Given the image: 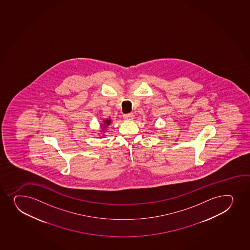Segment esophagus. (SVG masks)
<instances>
[{
  "label": "esophagus",
  "mask_w": 250,
  "mask_h": 250,
  "mask_svg": "<svg viewBox=\"0 0 250 250\" xmlns=\"http://www.w3.org/2000/svg\"><path fill=\"white\" fill-rule=\"evenodd\" d=\"M124 119L125 120V121H132V120H134V116L133 113H129V114H125L124 115Z\"/></svg>",
  "instance_id": "esophagus-1"
}]
</instances>
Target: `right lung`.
I'll use <instances>...</instances> for the list:
<instances>
[{
  "label": "right lung",
  "mask_w": 250,
  "mask_h": 250,
  "mask_svg": "<svg viewBox=\"0 0 250 250\" xmlns=\"http://www.w3.org/2000/svg\"><path fill=\"white\" fill-rule=\"evenodd\" d=\"M104 124H105V127L107 126L108 125H110V120H106V121H105V122H104Z\"/></svg>",
  "instance_id": "1"
}]
</instances>
